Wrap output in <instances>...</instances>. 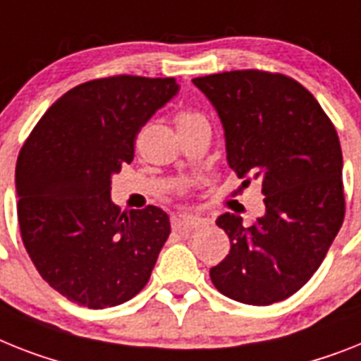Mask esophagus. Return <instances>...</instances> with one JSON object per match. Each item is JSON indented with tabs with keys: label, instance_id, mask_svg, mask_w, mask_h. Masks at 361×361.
<instances>
[{
	"label": "esophagus",
	"instance_id": "34e87169",
	"mask_svg": "<svg viewBox=\"0 0 361 361\" xmlns=\"http://www.w3.org/2000/svg\"><path fill=\"white\" fill-rule=\"evenodd\" d=\"M204 219L199 216H190V214H183V216H177L173 219L175 227H188V228H195L201 227Z\"/></svg>",
	"mask_w": 361,
	"mask_h": 361
}]
</instances>
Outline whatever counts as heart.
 I'll return each mask as SVG.
<instances>
[{
    "mask_svg": "<svg viewBox=\"0 0 361 361\" xmlns=\"http://www.w3.org/2000/svg\"><path fill=\"white\" fill-rule=\"evenodd\" d=\"M197 121H204L201 114H195V112H190V110H183L177 114V127H186V125L197 123Z\"/></svg>",
    "mask_w": 361,
    "mask_h": 361,
    "instance_id": "heart-1",
    "label": "heart"
}]
</instances>
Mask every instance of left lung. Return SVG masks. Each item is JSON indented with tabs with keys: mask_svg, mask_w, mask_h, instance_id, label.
Wrapping results in <instances>:
<instances>
[{
	"mask_svg": "<svg viewBox=\"0 0 361 361\" xmlns=\"http://www.w3.org/2000/svg\"><path fill=\"white\" fill-rule=\"evenodd\" d=\"M216 109L227 162L243 184L262 183L266 212L251 227L225 212L231 251L210 269L228 299L267 306L312 279L345 216L343 157L315 97L281 73L238 70L193 79Z\"/></svg>",
	"mask_w": 361,
	"mask_h": 361,
	"instance_id": "obj_1",
	"label": "left lung"
}]
</instances>
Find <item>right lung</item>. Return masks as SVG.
Masks as SVG:
<instances>
[{"instance_id": "right-lung-1", "label": "right lung", "mask_w": 361, "mask_h": 361, "mask_svg": "<svg viewBox=\"0 0 361 361\" xmlns=\"http://www.w3.org/2000/svg\"><path fill=\"white\" fill-rule=\"evenodd\" d=\"M178 88L173 77L82 82L47 109L20 151L23 245L42 279L71 302L110 308L147 284L169 216L157 207L120 212L110 184L133 162L136 134Z\"/></svg>"}]
</instances>
